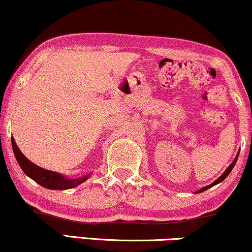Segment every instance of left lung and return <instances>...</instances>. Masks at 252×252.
I'll use <instances>...</instances> for the list:
<instances>
[{"label":"left lung","mask_w":252,"mask_h":252,"mask_svg":"<svg viewBox=\"0 0 252 252\" xmlns=\"http://www.w3.org/2000/svg\"><path fill=\"white\" fill-rule=\"evenodd\" d=\"M238 155H240V151H238V154H237V156L236 157H235V159L234 160H232V163L229 165V166L227 167V170H225L223 173L221 174V176H220L218 179H216L214 183H212L211 185H208V186H205V187H202V189H200L199 190H196L195 193H201V192H205L206 189H211V187H213V186H215V185H218V184H220V183H222V181H223L225 178H227L228 176H229V173H230L231 172V170L232 168H234V166H235V164H236V161H237V158H238Z\"/></svg>","instance_id":"8db88e82"}]
</instances>
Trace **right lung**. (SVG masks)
<instances>
[{
  "mask_svg": "<svg viewBox=\"0 0 252 252\" xmlns=\"http://www.w3.org/2000/svg\"><path fill=\"white\" fill-rule=\"evenodd\" d=\"M11 145L16 160H17L18 165H20L24 173L27 174L29 178H31V179L36 181L37 184H39L40 186L45 187V189L57 190L74 189V187L79 186V185L84 183V181L87 180L88 178L92 176V173H87L82 177L75 178V179H69V178H66L62 173L45 170V168L37 166V165L33 164L32 161L29 160V159L22 154L21 150L18 149L14 137H11Z\"/></svg>",
  "mask_w": 252,
  "mask_h": 252,
  "instance_id": "1",
  "label": "right lung"
}]
</instances>
